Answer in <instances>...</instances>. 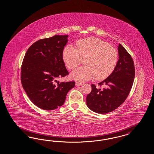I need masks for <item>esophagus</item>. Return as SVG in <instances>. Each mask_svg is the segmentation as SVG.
Wrapping results in <instances>:
<instances>
[{
    "label": "esophagus",
    "mask_w": 154,
    "mask_h": 154,
    "mask_svg": "<svg viewBox=\"0 0 154 154\" xmlns=\"http://www.w3.org/2000/svg\"><path fill=\"white\" fill-rule=\"evenodd\" d=\"M81 85H82V82H75V86H81Z\"/></svg>",
    "instance_id": "1"
}]
</instances>
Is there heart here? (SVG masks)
I'll use <instances>...</instances> for the list:
<instances>
[{"instance_id": "1", "label": "heart", "mask_w": 154, "mask_h": 154, "mask_svg": "<svg viewBox=\"0 0 154 154\" xmlns=\"http://www.w3.org/2000/svg\"><path fill=\"white\" fill-rule=\"evenodd\" d=\"M77 49L65 47L63 57L68 69L72 70L82 63L85 65L73 70L71 77L79 81H85L94 76L97 80L105 79L112 73L116 65L118 53L107 42L97 38L81 39L77 43Z\"/></svg>"}]
</instances>
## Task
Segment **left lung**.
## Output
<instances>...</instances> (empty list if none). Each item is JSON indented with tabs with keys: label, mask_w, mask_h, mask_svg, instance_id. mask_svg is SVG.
I'll list each match as a JSON object with an SVG mask.
<instances>
[{
	"label": "left lung",
	"mask_w": 154,
	"mask_h": 154,
	"mask_svg": "<svg viewBox=\"0 0 154 154\" xmlns=\"http://www.w3.org/2000/svg\"><path fill=\"white\" fill-rule=\"evenodd\" d=\"M119 60L115 69L100 83L101 89L91 85V91L86 97L87 106L93 112L107 113L119 107L131 91L135 77L134 62L125 48L119 44Z\"/></svg>",
	"instance_id": "8db88e82"
}]
</instances>
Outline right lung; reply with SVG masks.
<instances>
[{
	"mask_svg": "<svg viewBox=\"0 0 154 154\" xmlns=\"http://www.w3.org/2000/svg\"><path fill=\"white\" fill-rule=\"evenodd\" d=\"M68 35H54L34 43L28 48L21 70V81L29 98L38 107L53 110L61 106L75 82L59 83L69 74L63 59Z\"/></svg>",
	"mask_w": 154,
	"mask_h": 154,
	"instance_id": "obj_1",
	"label": "right lung"
}]
</instances>
